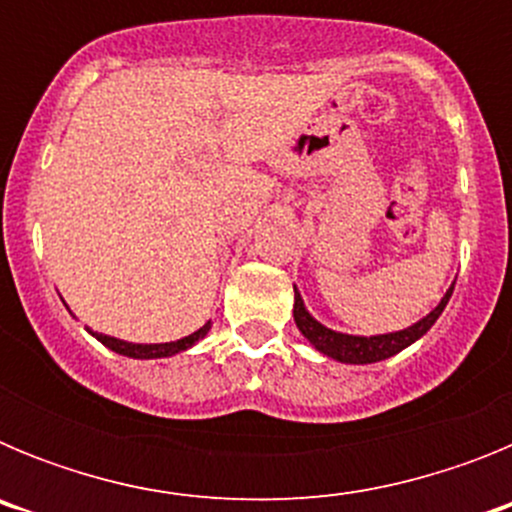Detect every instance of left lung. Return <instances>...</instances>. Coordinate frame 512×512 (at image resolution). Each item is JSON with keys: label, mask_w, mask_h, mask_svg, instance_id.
<instances>
[{"label": "left lung", "mask_w": 512, "mask_h": 512, "mask_svg": "<svg viewBox=\"0 0 512 512\" xmlns=\"http://www.w3.org/2000/svg\"><path fill=\"white\" fill-rule=\"evenodd\" d=\"M454 287L443 295V300L438 302L436 310H431L423 320H418L415 325L405 330H397V333H387V336H372V338H361V336H346V333H336V330L325 328L318 320L312 318L310 312L302 305V297L297 295L295 289V323L297 328L302 330V336L318 348L320 354L330 356V359L343 361V364H374V361H384L390 356L400 354L402 348H408L410 343L418 341L420 336H425L431 325L436 323L438 315L443 312L446 302H449Z\"/></svg>", "instance_id": "left-lung-1"}]
</instances>
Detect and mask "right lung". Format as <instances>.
Instances as JSON below:
<instances>
[{
    "label": "right lung",
    "instance_id": "1",
    "mask_svg": "<svg viewBox=\"0 0 512 512\" xmlns=\"http://www.w3.org/2000/svg\"><path fill=\"white\" fill-rule=\"evenodd\" d=\"M207 330H210V323L202 325L200 330H194L192 336L182 338V341H171V343H128V341H120V338H112V336H102V333H94L97 341H102L104 346L112 348L115 354L122 356H130V359H164V356H174L184 348L194 346L197 341L207 336Z\"/></svg>",
    "mask_w": 512,
    "mask_h": 512
}]
</instances>
